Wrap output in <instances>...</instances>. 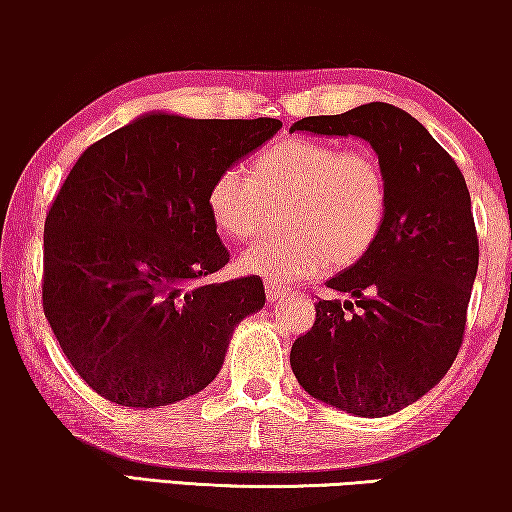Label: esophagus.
I'll return each mask as SVG.
<instances>
[{
  "instance_id": "34e87169",
  "label": "esophagus",
  "mask_w": 512,
  "mask_h": 512,
  "mask_svg": "<svg viewBox=\"0 0 512 512\" xmlns=\"http://www.w3.org/2000/svg\"><path fill=\"white\" fill-rule=\"evenodd\" d=\"M265 296H268V303L270 305H275V303H282V300L289 296V291H286L282 284L265 282Z\"/></svg>"
}]
</instances>
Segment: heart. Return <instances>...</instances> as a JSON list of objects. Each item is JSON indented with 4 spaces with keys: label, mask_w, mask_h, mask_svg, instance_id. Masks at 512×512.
I'll return each instance as SVG.
<instances>
[{
    "label": "heart",
    "mask_w": 512,
    "mask_h": 512,
    "mask_svg": "<svg viewBox=\"0 0 512 512\" xmlns=\"http://www.w3.org/2000/svg\"><path fill=\"white\" fill-rule=\"evenodd\" d=\"M284 205L282 235L251 244L240 268L268 282L293 284L363 258L387 219V177L373 153L333 142L289 137L268 146L251 174L226 167L207 191L216 230L249 240Z\"/></svg>",
    "instance_id": "obj_1"
}]
</instances>
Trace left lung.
<instances>
[{"label":"left lung","instance_id":"left-lung-1","mask_svg":"<svg viewBox=\"0 0 512 512\" xmlns=\"http://www.w3.org/2000/svg\"><path fill=\"white\" fill-rule=\"evenodd\" d=\"M293 130L366 139L387 177L382 233L326 282L349 300L314 303V326L291 347L293 375L333 408L394 415L443 380L464 340L480 256L466 179L417 118L387 102L307 116Z\"/></svg>","mask_w":512,"mask_h":512}]
</instances>
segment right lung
Instances as JSON below:
<instances>
[{
  "instance_id": "1",
  "label": "right lung",
  "mask_w": 512,
  "mask_h": 512,
  "mask_svg": "<svg viewBox=\"0 0 512 512\" xmlns=\"http://www.w3.org/2000/svg\"><path fill=\"white\" fill-rule=\"evenodd\" d=\"M282 128L144 114L88 146L44 226V314L90 389L158 408L219 375L235 326L261 310V277L207 284L228 263L207 209L216 174Z\"/></svg>"
}]
</instances>
